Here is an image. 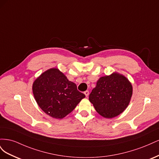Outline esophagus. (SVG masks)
Segmentation results:
<instances>
[{
  "mask_svg": "<svg viewBox=\"0 0 159 159\" xmlns=\"http://www.w3.org/2000/svg\"><path fill=\"white\" fill-rule=\"evenodd\" d=\"M84 94L85 95V96L86 97H88V96L89 95V91H84Z\"/></svg>",
  "mask_w": 159,
  "mask_h": 159,
  "instance_id": "34e87169",
  "label": "esophagus"
}]
</instances>
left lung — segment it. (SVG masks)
I'll list each match as a JSON object with an SVG mask.
<instances>
[{"mask_svg":"<svg viewBox=\"0 0 159 159\" xmlns=\"http://www.w3.org/2000/svg\"><path fill=\"white\" fill-rule=\"evenodd\" d=\"M132 94L133 86L129 80L122 74L113 72L98 80L89 100L100 115L111 119L125 110Z\"/></svg>","mask_w":159,"mask_h":159,"instance_id":"8db88e82","label":"left lung"}]
</instances>
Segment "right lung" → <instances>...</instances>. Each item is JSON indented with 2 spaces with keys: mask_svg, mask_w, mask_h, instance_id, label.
Instances as JSON below:
<instances>
[{
  "mask_svg": "<svg viewBox=\"0 0 159 159\" xmlns=\"http://www.w3.org/2000/svg\"><path fill=\"white\" fill-rule=\"evenodd\" d=\"M32 92L41 109L52 118L63 119L85 95L57 68L45 71L34 81Z\"/></svg>",
  "mask_w": 159,
  "mask_h": 159,
  "instance_id": "right-lung-1",
  "label": "right lung"
}]
</instances>
